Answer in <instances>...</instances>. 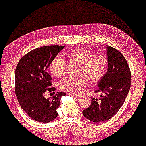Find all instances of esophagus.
Masks as SVG:
<instances>
[{"label": "esophagus", "mask_w": 146, "mask_h": 146, "mask_svg": "<svg viewBox=\"0 0 146 146\" xmlns=\"http://www.w3.org/2000/svg\"><path fill=\"white\" fill-rule=\"evenodd\" d=\"M70 95H73L75 96H81V93H69Z\"/></svg>", "instance_id": "1"}]
</instances>
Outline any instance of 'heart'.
I'll return each mask as SVG.
<instances>
[{
    "mask_svg": "<svg viewBox=\"0 0 146 146\" xmlns=\"http://www.w3.org/2000/svg\"><path fill=\"white\" fill-rule=\"evenodd\" d=\"M63 56L69 61L79 63V74H82L75 77H66L61 80L59 86L63 91L79 93L89 83L88 77L91 81L98 82L107 71L108 64L106 57L102 55H96L87 49H73L64 53ZM64 58L61 55H56L50 63V69L55 77H59L64 73L66 62Z\"/></svg>",
    "mask_w": 146,
    "mask_h": 146,
    "instance_id": "heart-1",
    "label": "heart"
}]
</instances>
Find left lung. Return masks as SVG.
Listing matches in <instances>:
<instances>
[{"mask_svg":"<svg viewBox=\"0 0 146 146\" xmlns=\"http://www.w3.org/2000/svg\"><path fill=\"white\" fill-rule=\"evenodd\" d=\"M106 47L108 70L95 91L103 94L99 98L91 97V105L83 110V116L94 122L112 118L122 107L131 85L130 69L124 55L112 47Z\"/></svg>","mask_w":146,"mask_h":146,"instance_id":"left-lung-1","label":"left lung"}]
</instances>
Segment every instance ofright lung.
Listing matches in <instances>:
<instances>
[{
  "label": "right lung",
  "mask_w": 146,
  "mask_h": 146,
  "mask_svg": "<svg viewBox=\"0 0 146 146\" xmlns=\"http://www.w3.org/2000/svg\"><path fill=\"white\" fill-rule=\"evenodd\" d=\"M64 46H48L32 50L20 59L15 70V93L22 109L32 120L50 122L57 118V108L65 93H57L52 100L46 98V91L54 87L47 72L52 59Z\"/></svg>",
  "instance_id": "obj_1"
}]
</instances>
